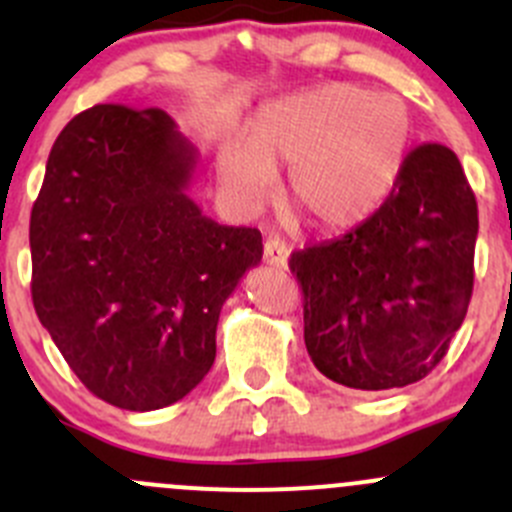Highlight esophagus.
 <instances>
[{
	"mask_svg": "<svg viewBox=\"0 0 512 512\" xmlns=\"http://www.w3.org/2000/svg\"><path fill=\"white\" fill-rule=\"evenodd\" d=\"M262 260L270 267H280L282 270V267H287V260H290V250H287V245L282 240H267Z\"/></svg>",
	"mask_w": 512,
	"mask_h": 512,
	"instance_id": "34e87169",
	"label": "esophagus"
}]
</instances>
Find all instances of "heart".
<instances>
[{
  "label": "heart",
  "mask_w": 512,
  "mask_h": 512,
  "mask_svg": "<svg viewBox=\"0 0 512 512\" xmlns=\"http://www.w3.org/2000/svg\"><path fill=\"white\" fill-rule=\"evenodd\" d=\"M410 140L413 117L400 97L325 84L257 112L245 145L222 147L220 177L237 200L257 205L272 172L287 167L285 205L317 230H347L390 195Z\"/></svg>",
  "instance_id": "heart-1"
}]
</instances>
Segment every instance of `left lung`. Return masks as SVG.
<instances>
[{
    "instance_id": "left-lung-1",
    "label": "left lung",
    "mask_w": 512,
    "mask_h": 512,
    "mask_svg": "<svg viewBox=\"0 0 512 512\" xmlns=\"http://www.w3.org/2000/svg\"><path fill=\"white\" fill-rule=\"evenodd\" d=\"M475 240L478 202L455 152L415 147L380 210L292 252L317 370L370 393L423 380L468 312Z\"/></svg>"
}]
</instances>
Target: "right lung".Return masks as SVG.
Masks as SVG:
<instances>
[{
  "instance_id": "obj_1",
  "label": "right lung",
  "mask_w": 512,
  "mask_h": 512,
  "mask_svg": "<svg viewBox=\"0 0 512 512\" xmlns=\"http://www.w3.org/2000/svg\"><path fill=\"white\" fill-rule=\"evenodd\" d=\"M197 150L160 107L94 104L59 132L29 220L32 302L84 388L160 410L215 362L220 310L262 260L255 227L187 195Z\"/></svg>"
}]
</instances>
